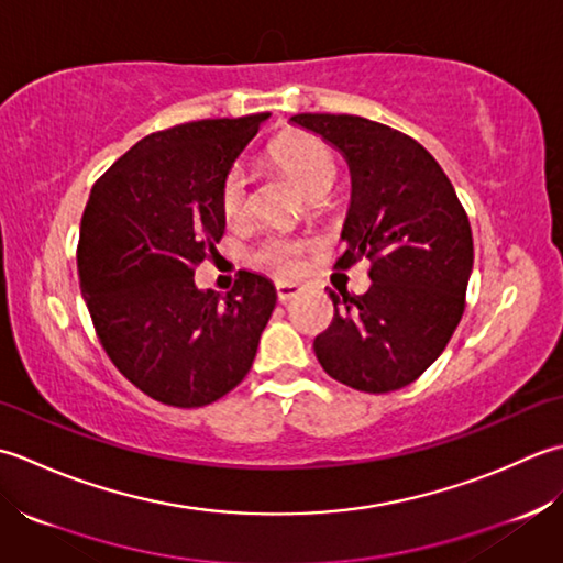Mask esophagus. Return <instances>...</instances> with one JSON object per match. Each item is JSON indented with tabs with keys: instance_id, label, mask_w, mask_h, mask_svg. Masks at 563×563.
Returning a JSON list of instances; mask_svg holds the SVG:
<instances>
[{
	"instance_id": "esophagus-1",
	"label": "esophagus",
	"mask_w": 563,
	"mask_h": 563,
	"mask_svg": "<svg viewBox=\"0 0 563 563\" xmlns=\"http://www.w3.org/2000/svg\"><path fill=\"white\" fill-rule=\"evenodd\" d=\"M303 291L301 284H294V282H277V298L279 303H289L294 296H298Z\"/></svg>"
}]
</instances>
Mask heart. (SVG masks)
Returning a JSON list of instances; mask_svg holds the SVG:
<instances>
[{
	"label": "heart",
	"instance_id": "obj_1",
	"mask_svg": "<svg viewBox=\"0 0 563 563\" xmlns=\"http://www.w3.org/2000/svg\"><path fill=\"white\" fill-rule=\"evenodd\" d=\"M269 155L282 169L289 172L296 179V185L306 194L320 187L330 185L335 177V157L325 141L311 133H289L282 135L277 143L269 147ZM218 209L228 223L243 221L250 209V191H247V172L243 165L228 167V172L218 187ZM311 250V243L301 238H284V235H269L262 240L257 250L252 252V262L255 267L267 269L272 274H282L289 277L303 267L306 252Z\"/></svg>",
	"mask_w": 563,
	"mask_h": 563
}]
</instances>
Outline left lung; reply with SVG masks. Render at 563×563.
Listing matches in <instances>:
<instances>
[{
    "instance_id": "obj_1",
    "label": "left lung",
    "mask_w": 563,
    "mask_h": 563,
    "mask_svg": "<svg viewBox=\"0 0 563 563\" xmlns=\"http://www.w3.org/2000/svg\"><path fill=\"white\" fill-rule=\"evenodd\" d=\"M347 157L352 201L335 269L369 260V291H328L335 316L313 340L320 366L364 394L398 391L452 340L474 267L468 216L416 137L350 113H296Z\"/></svg>"
}]
</instances>
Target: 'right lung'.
<instances>
[{
    "instance_id": "right-lung-1",
    "label": "right lung",
    "mask_w": 563,
    "mask_h": 563,
    "mask_svg": "<svg viewBox=\"0 0 563 563\" xmlns=\"http://www.w3.org/2000/svg\"><path fill=\"white\" fill-rule=\"evenodd\" d=\"M267 117L151 133L91 187L79 289L113 366L165 406L201 408L233 391L277 306L272 282L252 272H240L223 298L194 284L225 231L221 179Z\"/></svg>"
}]
</instances>
